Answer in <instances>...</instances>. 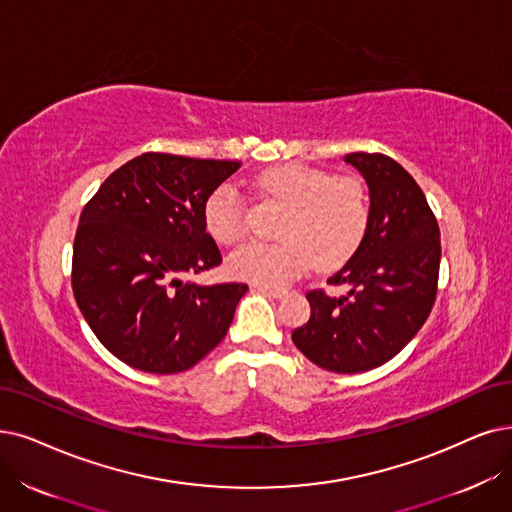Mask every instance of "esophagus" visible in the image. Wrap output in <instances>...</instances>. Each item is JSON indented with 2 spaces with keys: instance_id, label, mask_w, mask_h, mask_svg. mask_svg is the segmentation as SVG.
<instances>
[{
  "instance_id": "esophagus-1",
  "label": "esophagus",
  "mask_w": 512,
  "mask_h": 512,
  "mask_svg": "<svg viewBox=\"0 0 512 512\" xmlns=\"http://www.w3.org/2000/svg\"><path fill=\"white\" fill-rule=\"evenodd\" d=\"M256 290L262 292V294L271 296V298H283L285 294H288L283 288H267V285H256Z\"/></svg>"
}]
</instances>
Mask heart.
Segmentation results:
<instances>
[{
    "label": "heart",
    "instance_id": "b5f03b06",
    "mask_svg": "<svg viewBox=\"0 0 512 512\" xmlns=\"http://www.w3.org/2000/svg\"><path fill=\"white\" fill-rule=\"evenodd\" d=\"M256 187L285 206L279 241L245 243L235 250L227 260L235 279L279 288L309 271L313 262L336 269L357 252L370 220V203L359 180L334 178L290 161L262 170ZM203 222L218 243L243 239V201L235 187L220 185L210 193L203 203Z\"/></svg>",
    "mask_w": 512,
    "mask_h": 512
}]
</instances>
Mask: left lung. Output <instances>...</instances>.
<instances>
[{"instance_id":"1","label":"left lung","mask_w":512,"mask_h":512,"mask_svg":"<svg viewBox=\"0 0 512 512\" xmlns=\"http://www.w3.org/2000/svg\"><path fill=\"white\" fill-rule=\"evenodd\" d=\"M370 191V220L357 252L327 279L349 292L306 294L311 317L292 332L296 349L336 374L370 372L393 359L431 313L437 296L439 224L410 172L380 153H351Z\"/></svg>"}]
</instances>
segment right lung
<instances>
[{
	"instance_id": "right-lung-1",
	"label": "right lung",
	"mask_w": 512,
	"mask_h": 512,
	"mask_svg": "<svg viewBox=\"0 0 512 512\" xmlns=\"http://www.w3.org/2000/svg\"><path fill=\"white\" fill-rule=\"evenodd\" d=\"M239 161L145 153L102 182L81 212L73 294L96 338L119 361L178 374L227 336L245 283L187 281L222 262L203 203Z\"/></svg>"
}]
</instances>
